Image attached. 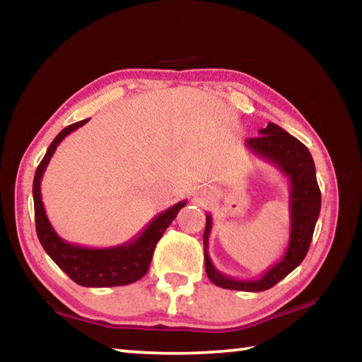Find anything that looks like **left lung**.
I'll return each mask as SVG.
<instances>
[{"mask_svg": "<svg viewBox=\"0 0 362 362\" xmlns=\"http://www.w3.org/2000/svg\"><path fill=\"white\" fill-rule=\"evenodd\" d=\"M260 137L247 139L246 146L255 156L265 159L283 173L289 180V243L281 259L255 279H235L214 267L209 257V235L212 228L211 214H206L204 263L206 273L214 284L223 289L262 292L272 289L281 279L293 272L308 252L311 238L321 211V192L316 180L315 161L310 150L298 139L286 132L274 122H268L259 131Z\"/></svg>", "mask_w": 362, "mask_h": 362, "instance_id": "8db88e82", "label": "left lung"}]
</instances>
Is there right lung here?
Returning <instances> with one entry per match:
<instances>
[{"instance_id":"add662e5","label":"right lung","mask_w":362,"mask_h":362,"mask_svg":"<svg viewBox=\"0 0 362 362\" xmlns=\"http://www.w3.org/2000/svg\"><path fill=\"white\" fill-rule=\"evenodd\" d=\"M89 119H83L66 126L64 131L49 145L45 158L36 168L33 179V203H35V222L38 240L46 254L57 263V267L65 272L76 284L84 287H115L132 284L144 278L150 268V262L158 241L163 233L173 223L177 214L187 204V201L174 204L169 209L151 220L136 238L119 246L113 247H84L79 244L66 243L60 238L46 216L45 204L41 199V179L45 175L49 161L57 150L59 144L84 126Z\"/></svg>"}]
</instances>
